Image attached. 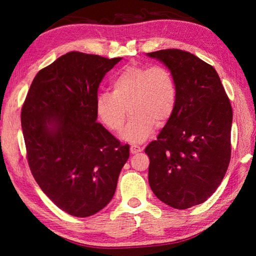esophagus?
Masks as SVG:
<instances>
[{
    "instance_id": "1",
    "label": "esophagus",
    "mask_w": 256,
    "mask_h": 256,
    "mask_svg": "<svg viewBox=\"0 0 256 256\" xmlns=\"http://www.w3.org/2000/svg\"><path fill=\"white\" fill-rule=\"evenodd\" d=\"M130 151H131V154H134L141 152V151H142V148H141L140 146L134 144V146H130Z\"/></svg>"
}]
</instances>
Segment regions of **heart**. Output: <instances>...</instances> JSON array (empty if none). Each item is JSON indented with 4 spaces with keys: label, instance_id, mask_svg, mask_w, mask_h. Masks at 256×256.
<instances>
[{
    "label": "heart",
    "instance_id": "1",
    "mask_svg": "<svg viewBox=\"0 0 256 256\" xmlns=\"http://www.w3.org/2000/svg\"><path fill=\"white\" fill-rule=\"evenodd\" d=\"M112 94L100 92L96 98L98 118L112 132H120L131 114L122 133L125 141L141 144L154 130L170 120L177 102L174 76L167 68L146 64L124 66L110 82Z\"/></svg>",
    "mask_w": 256,
    "mask_h": 256
}]
</instances>
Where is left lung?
<instances>
[{
    "instance_id": "8db88e82",
    "label": "left lung",
    "mask_w": 256,
    "mask_h": 256,
    "mask_svg": "<svg viewBox=\"0 0 256 256\" xmlns=\"http://www.w3.org/2000/svg\"><path fill=\"white\" fill-rule=\"evenodd\" d=\"M174 76L177 102L170 120L146 146L149 184L160 201L188 209L206 201L224 180L232 144V110L214 66L182 50H162Z\"/></svg>"
}]
</instances>
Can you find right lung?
Here are the masks:
<instances>
[{
  "instance_id": "right-lung-1",
  "label": "right lung",
  "mask_w": 256,
  "mask_h": 256,
  "mask_svg": "<svg viewBox=\"0 0 256 256\" xmlns=\"http://www.w3.org/2000/svg\"><path fill=\"white\" fill-rule=\"evenodd\" d=\"M122 58L68 52L34 76L21 110L34 180L60 210L89 216L114 196L128 144L97 123L96 98Z\"/></svg>"
}]
</instances>
